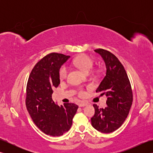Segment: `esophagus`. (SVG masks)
I'll use <instances>...</instances> for the list:
<instances>
[{
  "mask_svg": "<svg viewBox=\"0 0 153 153\" xmlns=\"http://www.w3.org/2000/svg\"><path fill=\"white\" fill-rule=\"evenodd\" d=\"M87 105V104L86 102H79V103L78 104V105H79V107L85 106H86Z\"/></svg>",
  "mask_w": 153,
  "mask_h": 153,
  "instance_id": "esophagus-1",
  "label": "esophagus"
}]
</instances>
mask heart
Segmentation results:
<instances>
[{
  "instance_id": "1",
  "label": "heart",
  "mask_w": 153,
  "mask_h": 153,
  "mask_svg": "<svg viewBox=\"0 0 153 153\" xmlns=\"http://www.w3.org/2000/svg\"><path fill=\"white\" fill-rule=\"evenodd\" d=\"M72 64L75 66L79 68L80 70L83 71L85 73L90 72L91 70L93 69L94 66V62L88 55L83 54L81 55L74 58L72 61ZM68 73V68L66 66L63 65L62 66H61L59 70V77L61 80H63L66 78L67 76ZM79 95L83 96L85 92L83 91V90L82 89H79Z\"/></svg>"
}]
</instances>
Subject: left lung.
Listing matches in <instances>:
<instances>
[{
    "mask_svg": "<svg viewBox=\"0 0 153 153\" xmlns=\"http://www.w3.org/2000/svg\"><path fill=\"white\" fill-rule=\"evenodd\" d=\"M95 51L102 56L106 64V76L96 92L105 94L107 106L99 108L94 104L95 114L91 120L94 128L107 134L116 131L124 122L132 105L133 93L128 75L118 58L102 48Z\"/></svg>",
    "mask_w": 153,
    "mask_h": 153,
    "instance_id": "left-lung-1",
    "label": "left lung"
}]
</instances>
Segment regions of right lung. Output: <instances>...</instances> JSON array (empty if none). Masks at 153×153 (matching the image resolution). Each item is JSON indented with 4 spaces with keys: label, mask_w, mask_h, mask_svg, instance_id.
<instances>
[{
    "label": "right lung",
    "mask_w": 153,
    "mask_h": 153,
    "mask_svg": "<svg viewBox=\"0 0 153 153\" xmlns=\"http://www.w3.org/2000/svg\"><path fill=\"white\" fill-rule=\"evenodd\" d=\"M70 57L56 53L46 55L35 64L27 83V111L39 129L53 137L62 135L69 130L78 108L74 103H64L60 106L52 99L53 89L60 84V68Z\"/></svg>",
    "instance_id": "obj_1"
}]
</instances>
